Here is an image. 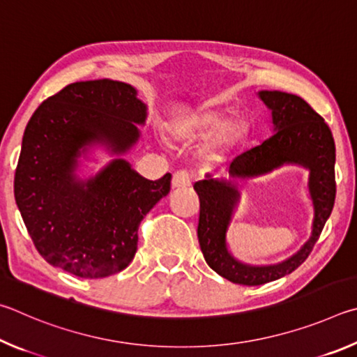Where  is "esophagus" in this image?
Returning a JSON list of instances; mask_svg holds the SVG:
<instances>
[{
    "mask_svg": "<svg viewBox=\"0 0 357 357\" xmlns=\"http://www.w3.org/2000/svg\"><path fill=\"white\" fill-rule=\"evenodd\" d=\"M191 185V174L186 171H177L172 175V188H186Z\"/></svg>",
    "mask_w": 357,
    "mask_h": 357,
    "instance_id": "34e87169",
    "label": "esophagus"
}]
</instances>
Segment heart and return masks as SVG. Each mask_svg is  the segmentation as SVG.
<instances>
[{"label": "heart", "mask_w": 357, "mask_h": 357, "mask_svg": "<svg viewBox=\"0 0 357 357\" xmlns=\"http://www.w3.org/2000/svg\"><path fill=\"white\" fill-rule=\"evenodd\" d=\"M210 131H213L210 137V149L220 150L230 146L241 135L243 122L236 117L224 121V111L202 106L180 117L172 128V133L178 141H192Z\"/></svg>", "instance_id": "b5f03b06"}]
</instances>
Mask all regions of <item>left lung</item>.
I'll use <instances>...</instances> for the list:
<instances>
[{
	"mask_svg": "<svg viewBox=\"0 0 357 357\" xmlns=\"http://www.w3.org/2000/svg\"><path fill=\"white\" fill-rule=\"evenodd\" d=\"M257 96L271 111L273 135L260 146L235 156L229 162L226 177L207 174L195 183L201 201L197 238L204 259L220 276L240 285H261L295 271L309 257L335 201V144L324 119L293 93L259 91ZM285 164L310 171L308 190L314 208L310 240L279 264H245L229 252L227 245V230L241 198L236 180L259 176Z\"/></svg>",
	"mask_w": 357,
	"mask_h": 357,
	"instance_id": "1",
	"label": "left lung"
}]
</instances>
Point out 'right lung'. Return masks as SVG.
I'll use <instances>...</instances> for the list:
<instances>
[{
	"label": "right lung",
	"instance_id": "right-lung-1",
	"mask_svg": "<svg viewBox=\"0 0 357 357\" xmlns=\"http://www.w3.org/2000/svg\"><path fill=\"white\" fill-rule=\"evenodd\" d=\"M147 105L131 84L78 81L47 98L24 128L14 195L37 251L84 279L122 271L137 249V227L171 190V174L147 180L123 158L141 137ZM103 146L113 160L77 175L80 158Z\"/></svg>",
	"mask_w": 357,
	"mask_h": 357
}]
</instances>
